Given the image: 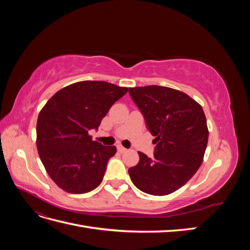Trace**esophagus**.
Returning <instances> with one entry per match:
<instances>
[{
  "instance_id": "34e87169",
  "label": "esophagus",
  "mask_w": 250,
  "mask_h": 250,
  "mask_svg": "<svg viewBox=\"0 0 250 250\" xmlns=\"http://www.w3.org/2000/svg\"><path fill=\"white\" fill-rule=\"evenodd\" d=\"M118 151L120 153H124V152H126L127 151V149L125 148V147H123V146H121V145H119L118 146Z\"/></svg>"
}]
</instances>
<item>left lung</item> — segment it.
I'll use <instances>...</instances> for the list:
<instances>
[{
  "mask_svg": "<svg viewBox=\"0 0 250 250\" xmlns=\"http://www.w3.org/2000/svg\"><path fill=\"white\" fill-rule=\"evenodd\" d=\"M129 95L156 144L154 157L139 152V164L128 170L130 179L150 195L175 192L197 172L208 146L201 105L180 90L160 85L130 87Z\"/></svg>",
  "mask_w": 250,
  "mask_h": 250,
  "instance_id": "left-lung-1",
  "label": "left lung"
}]
</instances>
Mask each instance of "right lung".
<instances>
[{
  "instance_id": "obj_1",
  "label": "right lung",
  "mask_w": 250,
  "mask_h": 250,
  "mask_svg": "<svg viewBox=\"0 0 250 250\" xmlns=\"http://www.w3.org/2000/svg\"><path fill=\"white\" fill-rule=\"evenodd\" d=\"M127 87L105 81H80L50 98L36 124V146L52 180L63 191L84 194L101 184L116 146L92 140L112 104Z\"/></svg>"
}]
</instances>
